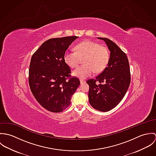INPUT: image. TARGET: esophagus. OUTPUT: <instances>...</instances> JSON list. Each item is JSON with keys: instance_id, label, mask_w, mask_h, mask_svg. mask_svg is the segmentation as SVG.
<instances>
[{"instance_id": "esophagus-1", "label": "esophagus", "mask_w": 156, "mask_h": 156, "mask_svg": "<svg viewBox=\"0 0 156 156\" xmlns=\"http://www.w3.org/2000/svg\"><path fill=\"white\" fill-rule=\"evenodd\" d=\"M80 83H81V84H82V83H84L85 82V81L84 80H82V79H80Z\"/></svg>"}]
</instances>
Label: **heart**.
I'll use <instances>...</instances> for the list:
<instances>
[{"label": "heart", "mask_w": 156, "mask_h": 156, "mask_svg": "<svg viewBox=\"0 0 156 156\" xmlns=\"http://www.w3.org/2000/svg\"><path fill=\"white\" fill-rule=\"evenodd\" d=\"M76 51L67 50L64 54V61L71 68L77 67L80 58L85 57V65L78 67L73 72V76L85 79L94 71L100 73L107 66L110 58L109 50L105 46L90 40H85L76 45Z\"/></svg>", "instance_id": "obj_1"}]
</instances>
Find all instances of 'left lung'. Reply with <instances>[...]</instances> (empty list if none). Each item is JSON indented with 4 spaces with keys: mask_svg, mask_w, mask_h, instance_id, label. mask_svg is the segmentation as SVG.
Listing matches in <instances>:
<instances>
[{
    "mask_svg": "<svg viewBox=\"0 0 156 156\" xmlns=\"http://www.w3.org/2000/svg\"><path fill=\"white\" fill-rule=\"evenodd\" d=\"M104 40L111 51L108 66L95 79H89L88 97L91 106L101 112L109 111L124 97L131 80L129 62L126 54L114 42ZM98 81V84L96 82Z\"/></svg>",
    "mask_w": 156,
    "mask_h": 156,
    "instance_id": "8db88e82",
    "label": "left lung"
}]
</instances>
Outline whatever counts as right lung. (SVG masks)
Segmentation results:
<instances>
[{"mask_svg": "<svg viewBox=\"0 0 156 156\" xmlns=\"http://www.w3.org/2000/svg\"><path fill=\"white\" fill-rule=\"evenodd\" d=\"M76 36L51 38L33 54L29 69V83L32 94L46 110L58 113L71 104L72 95L80 85L64 61L67 48Z\"/></svg>", "mask_w": 156, "mask_h": 156, "instance_id": "add662e5", "label": "right lung"}]
</instances>
